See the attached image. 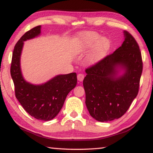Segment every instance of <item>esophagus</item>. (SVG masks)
<instances>
[{"instance_id":"esophagus-1","label":"esophagus","mask_w":153,"mask_h":153,"mask_svg":"<svg viewBox=\"0 0 153 153\" xmlns=\"http://www.w3.org/2000/svg\"><path fill=\"white\" fill-rule=\"evenodd\" d=\"M77 80H78V81L82 82L84 78V75L83 74H77Z\"/></svg>"}]
</instances>
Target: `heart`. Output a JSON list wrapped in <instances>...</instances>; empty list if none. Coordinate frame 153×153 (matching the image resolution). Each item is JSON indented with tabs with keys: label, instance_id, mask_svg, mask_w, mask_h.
I'll list each match as a JSON object with an SVG mask.
<instances>
[{
	"label": "heart",
	"instance_id": "1",
	"mask_svg": "<svg viewBox=\"0 0 153 153\" xmlns=\"http://www.w3.org/2000/svg\"><path fill=\"white\" fill-rule=\"evenodd\" d=\"M111 46L110 41L105 37L95 32H86L77 38L74 46L76 53H84L88 50L89 53L85 59L88 64H94L106 55Z\"/></svg>",
	"mask_w": 153,
	"mask_h": 153
}]
</instances>
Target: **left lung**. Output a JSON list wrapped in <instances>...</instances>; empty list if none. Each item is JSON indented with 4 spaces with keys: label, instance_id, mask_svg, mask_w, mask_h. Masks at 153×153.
<instances>
[{
    "label": "left lung",
    "instance_id": "8db88e82",
    "mask_svg": "<svg viewBox=\"0 0 153 153\" xmlns=\"http://www.w3.org/2000/svg\"><path fill=\"white\" fill-rule=\"evenodd\" d=\"M123 33L120 47L86 69L83 81L90 115L101 122L123 116L138 93L142 72L141 53L133 36L127 31Z\"/></svg>",
    "mask_w": 153,
    "mask_h": 153
}]
</instances>
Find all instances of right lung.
Masks as SVG:
<instances>
[{"label":"right lung","instance_id":"obj_1","mask_svg":"<svg viewBox=\"0 0 153 153\" xmlns=\"http://www.w3.org/2000/svg\"><path fill=\"white\" fill-rule=\"evenodd\" d=\"M41 25L25 33L13 53L11 75L15 97L26 112L38 120L50 121L58 115L69 92L77 84L76 73L57 75L42 84H33L24 79L21 69V55L24 42L38 37Z\"/></svg>","mask_w":153,"mask_h":153}]
</instances>
